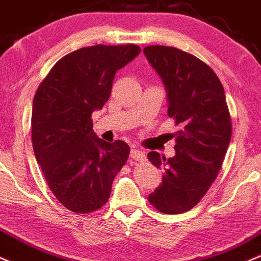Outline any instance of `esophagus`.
Here are the masks:
<instances>
[{"instance_id": "1", "label": "esophagus", "mask_w": 261, "mask_h": 261, "mask_svg": "<svg viewBox=\"0 0 261 261\" xmlns=\"http://www.w3.org/2000/svg\"><path fill=\"white\" fill-rule=\"evenodd\" d=\"M130 158L133 160H137V162H144V160H145V153H144V151L139 150V149L133 148L130 150Z\"/></svg>"}]
</instances>
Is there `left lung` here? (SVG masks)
Wrapping results in <instances>:
<instances>
[{"instance_id":"obj_1","label":"left lung","mask_w":261,"mask_h":261,"mask_svg":"<svg viewBox=\"0 0 261 261\" xmlns=\"http://www.w3.org/2000/svg\"><path fill=\"white\" fill-rule=\"evenodd\" d=\"M143 53L165 85L168 115L178 125L174 158L148 154L165 170L148 200L160 212L178 215L194 208L217 177L232 137L229 110L218 76L195 55L165 45Z\"/></svg>"}]
</instances>
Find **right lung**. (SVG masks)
I'll return each instance as SVG.
<instances>
[{"label": "right lung", "mask_w": 261, "mask_h": 261, "mask_svg": "<svg viewBox=\"0 0 261 261\" xmlns=\"http://www.w3.org/2000/svg\"><path fill=\"white\" fill-rule=\"evenodd\" d=\"M139 53L136 44L77 49L51 67L34 95V155L49 189L71 212L86 215L106 204L127 163V143L97 138L91 115L110 98L116 72Z\"/></svg>", "instance_id": "right-lung-1"}]
</instances>
